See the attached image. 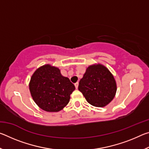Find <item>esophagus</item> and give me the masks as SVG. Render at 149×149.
I'll return each instance as SVG.
<instances>
[{"mask_svg": "<svg viewBox=\"0 0 149 149\" xmlns=\"http://www.w3.org/2000/svg\"><path fill=\"white\" fill-rule=\"evenodd\" d=\"M74 85H75V88H76V89H77V88H78V85H79V83H78V82L75 83V84Z\"/></svg>", "mask_w": 149, "mask_h": 149, "instance_id": "obj_1", "label": "esophagus"}]
</instances>
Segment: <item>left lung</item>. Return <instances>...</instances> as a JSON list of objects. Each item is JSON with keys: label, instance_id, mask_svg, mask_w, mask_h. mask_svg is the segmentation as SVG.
Wrapping results in <instances>:
<instances>
[{"label": "left lung", "instance_id": "8db88e82", "mask_svg": "<svg viewBox=\"0 0 149 149\" xmlns=\"http://www.w3.org/2000/svg\"><path fill=\"white\" fill-rule=\"evenodd\" d=\"M78 89L87 101L96 107L109 104L116 93V83L113 75L102 64L89 65L79 83Z\"/></svg>", "mask_w": 149, "mask_h": 149}]
</instances>
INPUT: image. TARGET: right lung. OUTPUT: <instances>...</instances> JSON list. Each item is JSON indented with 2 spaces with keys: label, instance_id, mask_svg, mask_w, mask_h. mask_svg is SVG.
I'll list each match as a JSON object with an SVG mask.
<instances>
[{
  "label": "right lung",
  "instance_id": "obj_1",
  "mask_svg": "<svg viewBox=\"0 0 149 149\" xmlns=\"http://www.w3.org/2000/svg\"><path fill=\"white\" fill-rule=\"evenodd\" d=\"M29 91L35 102L47 112H58L70 101L75 86L69 78L62 76L56 67L46 64L32 75Z\"/></svg>",
  "mask_w": 149,
  "mask_h": 149
}]
</instances>
